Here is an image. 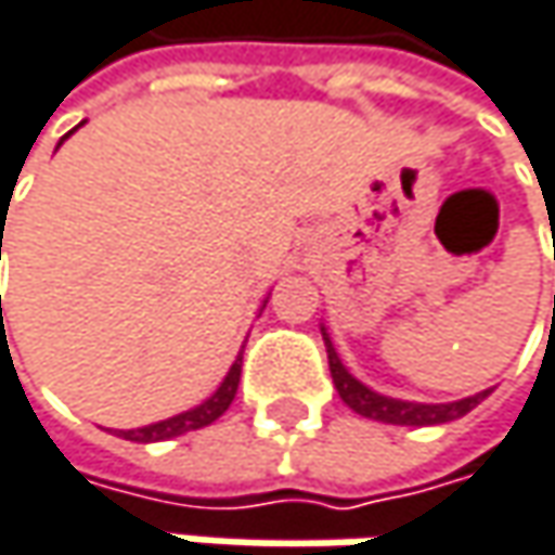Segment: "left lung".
Masks as SVG:
<instances>
[{"instance_id":"left-lung-1","label":"left lung","mask_w":555,"mask_h":555,"mask_svg":"<svg viewBox=\"0 0 555 555\" xmlns=\"http://www.w3.org/2000/svg\"><path fill=\"white\" fill-rule=\"evenodd\" d=\"M322 337H325V350H328V370L335 378L337 395L340 401L360 416H370L378 423H391V426H439V423H452L457 416L470 414L483 398H490L493 388L457 398V401H446V404H423V401H404V398H388L382 391H373L370 385H363L360 378L353 376L340 357H337L335 344L328 337V328L322 325Z\"/></svg>"}]
</instances>
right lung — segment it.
<instances>
[{
    "instance_id": "add662e5",
    "label": "right lung",
    "mask_w": 555,
    "mask_h": 555,
    "mask_svg": "<svg viewBox=\"0 0 555 555\" xmlns=\"http://www.w3.org/2000/svg\"><path fill=\"white\" fill-rule=\"evenodd\" d=\"M68 135H72V132H68ZM68 135H65V139H68ZM0 249H2V233H0ZM264 302H268V299H264ZM240 373H243V350L236 353V360H233L230 373H227L223 382L218 385V391H215L211 398H205L198 408L182 411V414L177 416H167V420H160V423H147V426H139V429H119L116 436H122V439H129V442H164V439H177V436H182V433H192V429L211 426V423H215L218 416L227 414V408L233 404L236 388H240Z\"/></svg>"
}]
</instances>
